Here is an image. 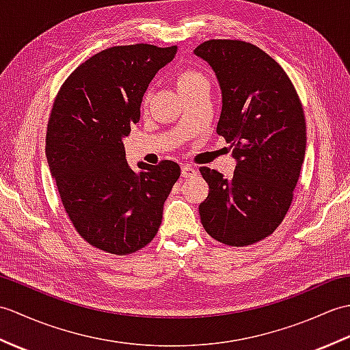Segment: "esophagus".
<instances>
[{
    "label": "esophagus",
    "instance_id": "esophagus-1",
    "mask_svg": "<svg viewBox=\"0 0 350 350\" xmlns=\"http://www.w3.org/2000/svg\"><path fill=\"white\" fill-rule=\"evenodd\" d=\"M196 174H197V170L192 165H182V176L183 177H191Z\"/></svg>",
    "mask_w": 350,
    "mask_h": 350
}]
</instances>
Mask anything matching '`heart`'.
<instances>
[{"label":"heart","instance_id":"heart-1","mask_svg":"<svg viewBox=\"0 0 350 350\" xmlns=\"http://www.w3.org/2000/svg\"><path fill=\"white\" fill-rule=\"evenodd\" d=\"M176 83H177V88H179V92L182 94H185L191 90H194V88H197V87L207 85V79L203 73H200L194 69H187V70H182L179 75H177Z\"/></svg>","mask_w":350,"mask_h":350}]
</instances>
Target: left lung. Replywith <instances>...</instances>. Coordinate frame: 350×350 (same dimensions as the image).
<instances>
[{"mask_svg": "<svg viewBox=\"0 0 350 350\" xmlns=\"http://www.w3.org/2000/svg\"><path fill=\"white\" fill-rule=\"evenodd\" d=\"M194 54L218 78L217 132L236 159L232 179L200 167L209 185L200 218L218 242L252 245L277 230L292 204L307 146L299 96L284 69L252 43L213 39L198 44Z\"/></svg>", "mask_w": 350, "mask_h": 350, "instance_id": "1", "label": "left lung"}]
</instances>
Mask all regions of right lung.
<instances>
[{
  "instance_id": "right-lung-1",
  "label": "right lung",
  "mask_w": 350,
  "mask_h": 350,
  "mask_svg": "<svg viewBox=\"0 0 350 350\" xmlns=\"http://www.w3.org/2000/svg\"><path fill=\"white\" fill-rule=\"evenodd\" d=\"M176 52L147 43L100 51L70 73L51 111L46 159L66 213L84 241L111 254L152 242L180 177L173 161L132 171L123 146L148 84Z\"/></svg>"
}]
</instances>
